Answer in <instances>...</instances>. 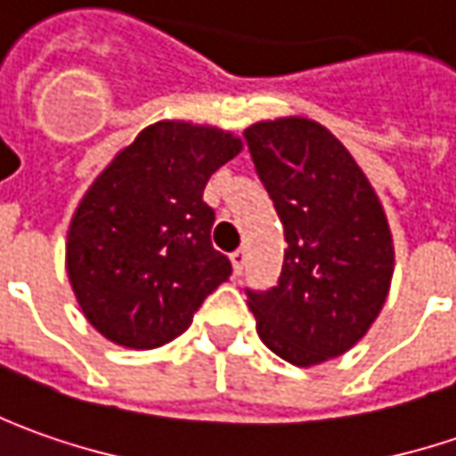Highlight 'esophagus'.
<instances>
[{
	"label": "esophagus",
	"mask_w": 456,
	"mask_h": 456,
	"mask_svg": "<svg viewBox=\"0 0 456 456\" xmlns=\"http://www.w3.org/2000/svg\"><path fill=\"white\" fill-rule=\"evenodd\" d=\"M229 259H232L234 275H242L244 262H247V252H244V249H237V252H232V255H229Z\"/></svg>",
	"instance_id": "obj_1"
}]
</instances>
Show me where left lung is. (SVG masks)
Returning a JSON list of instances; mask_svg holds the SVG:
<instances>
[{"label": "left lung", "mask_w": 456, "mask_h": 456, "mask_svg": "<svg viewBox=\"0 0 456 456\" xmlns=\"http://www.w3.org/2000/svg\"><path fill=\"white\" fill-rule=\"evenodd\" d=\"M285 229L275 288H247L262 343L295 366L346 354L384 307L394 244L381 201L321 123L280 118L244 131Z\"/></svg>", "instance_id": "8db88e82"}]
</instances>
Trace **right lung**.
Masks as SVG:
<instances>
[{"mask_svg": "<svg viewBox=\"0 0 456 456\" xmlns=\"http://www.w3.org/2000/svg\"><path fill=\"white\" fill-rule=\"evenodd\" d=\"M242 141L219 128L156 123L87 189L68 232V277L95 330L146 351L181 336L229 275L212 247L204 186Z\"/></svg>", "mask_w": 456, "mask_h": 456, "instance_id": "obj_1", "label": "right lung"}]
</instances>
